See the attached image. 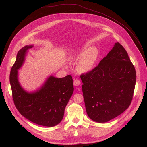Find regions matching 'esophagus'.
<instances>
[{
	"instance_id": "esophagus-1",
	"label": "esophagus",
	"mask_w": 147,
	"mask_h": 147,
	"mask_svg": "<svg viewBox=\"0 0 147 147\" xmlns=\"http://www.w3.org/2000/svg\"><path fill=\"white\" fill-rule=\"evenodd\" d=\"M73 84H74V86H78L80 85L81 82H80V80H75L74 81V82H73Z\"/></svg>"
}]
</instances>
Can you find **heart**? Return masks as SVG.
<instances>
[{
  "label": "heart",
  "mask_w": 147,
  "mask_h": 147,
  "mask_svg": "<svg viewBox=\"0 0 147 147\" xmlns=\"http://www.w3.org/2000/svg\"><path fill=\"white\" fill-rule=\"evenodd\" d=\"M99 51L95 47H91L88 49H83L74 52L69 57L70 61L79 60L76 69L81 74H85L91 71L98 60Z\"/></svg>",
  "instance_id": "1"
}]
</instances>
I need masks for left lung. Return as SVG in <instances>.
<instances>
[{
    "instance_id": "left-lung-1",
    "label": "left lung",
    "mask_w": 147,
    "mask_h": 147,
    "mask_svg": "<svg viewBox=\"0 0 147 147\" xmlns=\"http://www.w3.org/2000/svg\"><path fill=\"white\" fill-rule=\"evenodd\" d=\"M80 77L86 111L92 120L107 122L130 106L136 73L127 52L119 42L96 67Z\"/></svg>"
}]
</instances>
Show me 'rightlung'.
Returning a JSON list of instances; mask_svg holds the SVG:
<instances>
[{
    "label": "right lung",
    "instance_id": "add662e5",
    "mask_svg": "<svg viewBox=\"0 0 147 147\" xmlns=\"http://www.w3.org/2000/svg\"><path fill=\"white\" fill-rule=\"evenodd\" d=\"M26 45L17 53L11 67L10 82L14 103L20 114L30 121L47 127H53L63 119L65 109L73 91L72 77H49L40 88L33 92L26 91L18 80V70L22 66L28 49Z\"/></svg>",
    "mask_w": 147,
    "mask_h": 147
}]
</instances>
